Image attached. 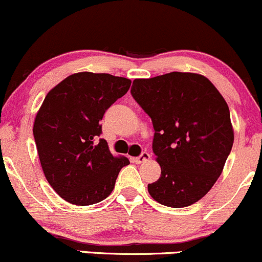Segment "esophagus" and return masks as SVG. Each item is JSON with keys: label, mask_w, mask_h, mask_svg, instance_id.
Listing matches in <instances>:
<instances>
[{"label": "esophagus", "mask_w": 262, "mask_h": 262, "mask_svg": "<svg viewBox=\"0 0 262 262\" xmlns=\"http://www.w3.org/2000/svg\"><path fill=\"white\" fill-rule=\"evenodd\" d=\"M149 159H150V155H149V153L142 152L140 156L135 158V162H136L137 164H141V163H144V162L149 161Z\"/></svg>", "instance_id": "1"}]
</instances>
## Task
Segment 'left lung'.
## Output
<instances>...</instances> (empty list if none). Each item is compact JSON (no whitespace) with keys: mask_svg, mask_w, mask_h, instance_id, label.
<instances>
[{"mask_svg":"<svg viewBox=\"0 0 262 262\" xmlns=\"http://www.w3.org/2000/svg\"><path fill=\"white\" fill-rule=\"evenodd\" d=\"M131 94L152 119V148L162 168L148 192L168 207H186L211 190L234 141L229 107L207 78L170 72L135 79Z\"/></svg>","mask_w":262,"mask_h":262,"instance_id":"8db88e82","label":"left lung"}]
</instances>
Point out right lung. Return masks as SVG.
<instances>
[{
  "label": "right lung",
  "mask_w": 262,
  "mask_h": 262,
  "mask_svg": "<svg viewBox=\"0 0 262 262\" xmlns=\"http://www.w3.org/2000/svg\"><path fill=\"white\" fill-rule=\"evenodd\" d=\"M131 81L109 73L71 75L45 97L33 135L42 171L52 189L77 206L98 204L115 186L125 157H114L101 135L100 120Z\"/></svg>",
  "instance_id": "1"
}]
</instances>
